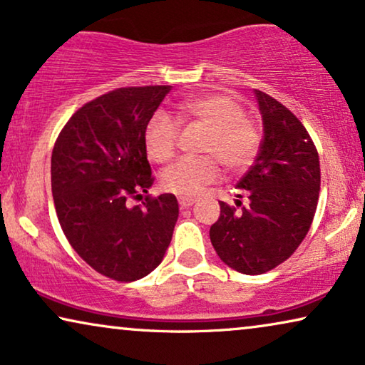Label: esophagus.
Instances as JSON below:
<instances>
[{
	"label": "esophagus",
	"instance_id": "esophagus-1",
	"mask_svg": "<svg viewBox=\"0 0 365 365\" xmlns=\"http://www.w3.org/2000/svg\"><path fill=\"white\" fill-rule=\"evenodd\" d=\"M194 202H196V199L194 197H179V206L181 207H189L192 206Z\"/></svg>",
	"mask_w": 365,
	"mask_h": 365
}]
</instances>
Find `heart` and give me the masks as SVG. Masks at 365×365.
I'll return each mask as SVG.
<instances>
[{"mask_svg":"<svg viewBox=\"0 0 365 365\" xmlns=\"http://www.w3.org/2000/svg\"><path fill=\"white\" fill-rule=\"evenodd\" d=\"M178 118L207 128L201 151L207 156L187 158L174 163L161 174L164 191L181 197L196 196L221 178V163L231 171H242L256 158L261 146L257 124L246 116L242 104L226 94H204L178 104ZM179 131L176 119L159 111L144 129V148L151 161H171L178 151ZM213 156L209 157L208 154Z\"/></svg>","mask_w":365,"mask_h":365,"instance_id":"b5f03b06","label":"heart"}]
</instances>
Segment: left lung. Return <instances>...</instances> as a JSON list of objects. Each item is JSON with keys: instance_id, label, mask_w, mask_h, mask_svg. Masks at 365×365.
<instances>
[{"instance_id": "left-lung-1", "label": "left lung", "mask_w": 365, "mask_h": 365, "mask_svg": "<svg viewBox=\"0 0 365 365\" xmlns=\"http://www.w3.org/2000/svg\"><path fill=\"white\" fill-rule=\"evenodd\" d=\"M264 138L256 161L237 182L249 204L219 202L209 236L234 271L257 276L296 252L311 229L321 189L319 154L296 114L256 89ZM239 197H242L239 194Z\"/></svg>"}]
</instances>
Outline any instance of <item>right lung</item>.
I'll return each instance as SVG.
<instances>
[{
  "instance_id": "obj_1",
  "label": "right lung",
  "mask_w": 365,
  "mask_h": 365,
  "mask_svg": "<svg viewBox=\"0 0 365 365\" xmlns=\"http://www.w3.org/2000/svg\"><path fill=\"white\" fill-rule=\"evenodd\" d=\"M171 86L118 88L69 118L51 154V191L64 236L94 271L138 281L161 264L179 216L174 194H148L154 178L144 129Z\"/></svg>"
}]
</instances>
